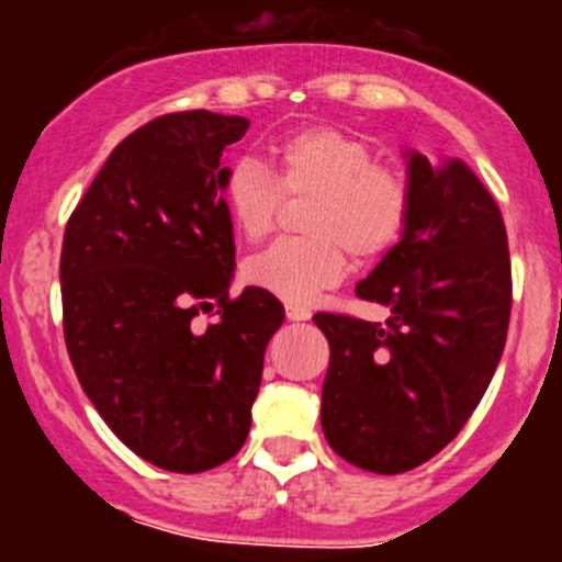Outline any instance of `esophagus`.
Listing matches in <instances>:
<instances>
[{"instance_id":"esophagus-1","label":"esophagus","mask_w":562,"mask_h":562,"mask_svg":"<svg viewBox=\"0 0 562 562\" xmlns=\"http://www.w3.org/2000/svg\"><path fill=\"white\" fill-rule=\"evenodd\" d=\"M285 315L288 321H307L313 313L307 307H302V304H285Z\"/></svg>"}]
</instances>
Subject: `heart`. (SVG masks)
Returning <instances> with one entry per match:
<instances>
[{
    "label": "heart",
    "mask_w": 562,
    "mask_h": 562,
    "mask_svg": "<svg viewBox=\"0 0 562 562\" xmlns=\"http://www.w3.org/2000/svg\"><path fill=\"white\" fill-rule=\"evenodd\" d=\"M266 167L239 160L223 179V203L236 234L260 241L274 231L282 195L304 198L307 239H282L252 255L245 277L255 288L310 302L337 285L348 271V252L359 263L389 255L413 217L411 176L394 162L375 160L359 135L337 127H304L274 140Z\"/></svg>",
    "instance_id": "obj_1"
}]
</instances>
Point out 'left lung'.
Returning a JSON list of instances; mask_svg holds the SVG:
<instances>
[{
	"label": "left lung",
	"instance_id": "left-lung-1",
	"mask_svg": "<svg viewBox=\"0 0 562 562\" xmlns=\"http://www.w3.org/2000/svg\"><path fill=\"white\" fill-rule=\"evenodd\" d=\"M407 234L367 280L386 323L317 313L328 339L321 424L345 462L405 473L443 451L490 386L512 317V258L501 212L464 162L411 155Z\"/></svg>",
	"mask_w": 562,
	"mask_h": 562
}]
</instances>
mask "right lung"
Instances as JSON below:
<instances>
[{
	"label": "right lung",
	"mask_w": 562,
	"mask_h": 562,
	"mask_svg": "<svg viewBox=\"0 0 562 562\" xmlns=\"http://www.w3.org/2000/svg\"><path fill=\"white\" fill-rule=\"evenodd\" d=\"M247 127L212 111L146 122L111 151L61 241L78 383L127 449L171 473H203L245 446L285 317L263 288L228 293L236 245L220 157ZM201 312L215 321L198 327Z\"/></svg>",
	"instance_id": "add662e5"
}]
</instances>
